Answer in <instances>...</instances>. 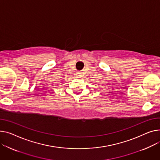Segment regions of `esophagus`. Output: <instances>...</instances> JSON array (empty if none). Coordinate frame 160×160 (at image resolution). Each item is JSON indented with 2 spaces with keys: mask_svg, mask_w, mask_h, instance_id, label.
Segmentation results:
<instances>
[{
  "mask_svg": "<svg viewBox=\"0 0 160 160\" xmlns=\"http://www.w3.org/2000/svg\"><path fill=\"white\" fill-rule=\"evenodd\" d=\"M77 75L78 77H82V72H77Z\"/></svg>",
  "mask_w": 160,
  "mask_h": 160,
  "instance_id": "34e87169",
  "label": "esophagus"
}]
</instances>
